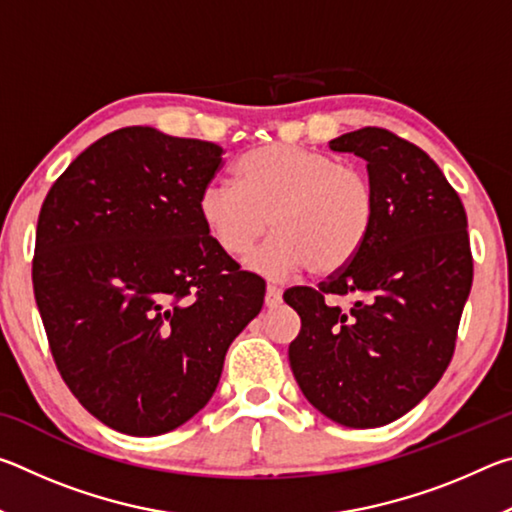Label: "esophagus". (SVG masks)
I'll use <instances>...</instances> for the list:
<instances>
[{"label": "esophagus", "instance_id": "esophagus-1", "mask_svg": "<svg viewBox=\"0 0 512 512\" xmlns=\"http://www.w3.org/2000/svg\"><path fill=\"white\" fill-rule=\"evenodd\" d=\"M264 302H266V307H277V305H280V302H282V289L275 287V284H268Z\"/></svg>", "mask_w": 512, "mask_h": 512}]
</instances>
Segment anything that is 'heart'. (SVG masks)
I'll use <instances>...</instances> for the list:
<instances>
[{
  "instance_id": "1",
  "label": "heart",
  "mask_w": 512,
  "mask_h": 512,
  "mask_svg": "<svg viewBox=\"0 0 512 512\" xmlns=\"http://www.w3.org/2000/svg\"><path fill=\"white\" fill-rule=\"evenodd\" d=\"M235 183H210L198 212L225 253L241 257L275 235L248 259L273 280L309 268L314 275L343 271L368 244L377 219L370 176L307 146L273 142L244 153Z\"/></svg>"
}]
</instances>
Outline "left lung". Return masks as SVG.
<instances>
[{
	"label": "left lung",
	"mask_w": 512,
	"mask_h": 512,
	"mask_svg": "<svg viewBox=\"0 0 512 512\" xmlns=\"http://www.w3.org/2000/svg\"><path fill=\"white\" fill-rule=\"evenodd\" d=\"M329 149L368 162L377 219L343 271L284 291L300 316L289 361L329 420L384 427L424 400L454 357L474 275L467 216L438 164L386 128L345 133ZM345 295L348 310L328 302Z\"/></svg>",
	"instance_id": "1"
}]
</instances>
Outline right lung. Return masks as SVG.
I'll use <instances>...</instances> for the list:
<instances>
[{
    "instance_id": "1",
    "label": "right lung",
    "mask_w": 512,
    "mask_h": 512,
    "mask_svg": "<svg viewBox=\"0 0 512 512\" xmlns=\"http://www.w3.org/2000/svg\"><path fill=\"white\" fill-rule=\"evenodd\" d=\"M219 144L128 126L88 146L42 203L33 293L60 377L128 436H160L210 402L266 282L205 228Z\"/></svg>"
}]
</instances>
